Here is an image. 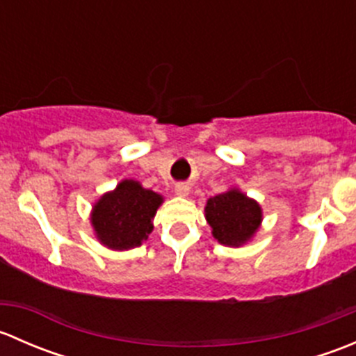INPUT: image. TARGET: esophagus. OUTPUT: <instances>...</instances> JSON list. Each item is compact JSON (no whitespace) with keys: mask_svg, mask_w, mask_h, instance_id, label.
I'll return each instance as SVG.
<instances>
[{"mask_svg":"<svg viewBox=\"0 0 356 356\" xmlns=\"http://www.w3.org/2000/svg\"><path fill=\"white\" fill-rule=\"evenodd\" d=\"M175 195H177V196H188L189 195V186L184 184V182H179V184H175Z\"/></svg>","mask_w":356,"mask_h":356,"instance_id":"esophagus-1","label":"esophagus"}]
</instances>
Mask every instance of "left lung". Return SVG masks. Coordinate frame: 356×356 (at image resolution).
<instances>
[{
    "instance_id": "left-lung-1",
    "label": "left lung",
    "mask_w": 356,
    "mask_h": 356,
    "mask_svg": "<svg viewBox=\"0 0 356 356\" xmlns=\"http://www.w3.org/2000/svg\"><path fill=\"white\" fill-rule=\"evenodd\" d=\"M204 218L211 227V236L220 245L239 248L254 238L264 211L257 200L246 196L241 189L231 188L207 200Z\"/></svg>"
}]
</instances>
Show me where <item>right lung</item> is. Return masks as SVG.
<instances>
[{
  "mask_svg": "<svg viewBox=\"0 0 356 356\" xmlns=\"http://www.w3.org/2000/svg\"><path fill=\"white\" fill-rule=\"evenodd\" d=\"M163 196L143 188L134 179H124L91 208L96 239L108 250L124 251L141 246L153 231V218Z\"/></svg>",
  "mask_w": 356,
  "mask_h": 356,
  "instance_id": "right-lung-1",
  "label": "right lung"
}]
</instances>
